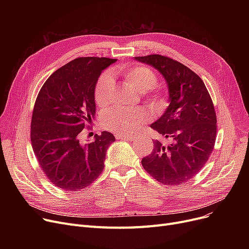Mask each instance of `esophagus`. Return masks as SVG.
<instances>
[{"instance_id": "34e87169", "label": "esophagus", "mask_w": 249, "mask_h": 249, "mask_svg": "<svg viewBox=\"0 0 249 249\" xmlns=\"http://www.w3.org/2000/svg\"><path fill=\"white\" fill-rule=\"evenodd\" d=\"M116 138L123 139V140H133V139H135V136L134 135H122V134H119V135H116Z\"/></svg>"}]
</instances>
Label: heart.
I'll use <instances>...</instances> for the list:
<instances>
[{"mask_svg":"<svg viewBox=\"0 0 249 249\" xmlns=\"http://www.w3.org/2000/svg\"><path fill=\"white\" fill-rule=\"evenodd\" d=\"M127 85L137 93H140L155 106L161 109L165 106L166 98L160 86L156 85L158 75L156 72L146 65H125L117 70ZM114 91V82L109 73H103L95 86L94 98L101 108L107 107L110 104ZM150 120L149 113L144 109L124 110L115 108L108 110L103 116L104 127L110 131L129 135L132 134Z\"/></svg>","mask_w":249,"mask_h":249,"instance_id":"1","label":"heart"}]
</instances>
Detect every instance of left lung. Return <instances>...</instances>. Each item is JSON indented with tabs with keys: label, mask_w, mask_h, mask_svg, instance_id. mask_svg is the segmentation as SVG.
Returning <instances> with one entry per match:
<instances>
[{
	"label": "left lung",
	"mask_w": 249,
	"mask_h": 249,
	"mask_svg": "<svg viewBox=\"0 0 249 249\" xmlns=\"http://www.w3.org/2000/svg\"><path fill=\"white\" fill-rule=\"evenodd\" d=\"M135 59L159 70L169 89V106L150 125L168 144L153 141L151 153L141 164L163 185H182L201 171L214 149L217 117L213 101L202 78L178 60L160 54Z\"/></svg>",
	"instance_id": "1"
}]
</instances>
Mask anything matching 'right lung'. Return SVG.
I'll list each match as a JSON object with an SVG mask.
<instances>
[{
	"label": "right lung",
	"mask_w": 249,
	"mask_h": 249,
	"mask_svg": "<svg viewBox=\"0 0 249 249\" xmlns=\"http://www.w3.org/2000/svg\"><path fill=\"white\" fill-rule=\"evenodd\" d=\"M116 59L78 57L52 73L37 95L30 138L39 166L55 187L70 192L88 188L104 169L112 133L84 143L83 130L94 119L95 86ZM90 129V126L88 127Z\"/></svg>",
	"instance_id": "add662e5"
}]
</instances>
